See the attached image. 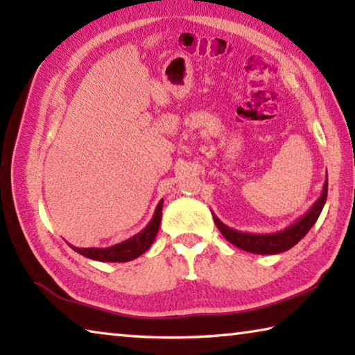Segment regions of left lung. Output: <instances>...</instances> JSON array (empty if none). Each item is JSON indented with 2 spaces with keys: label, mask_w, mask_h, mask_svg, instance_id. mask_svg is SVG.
I'll return each mask as SVG.
<instances>
[{
  "label": "left lung",
  "mask_w": 355,
  "mask_h": 355,
  "mask_svg": "<svg viewBox=\"0 0 355 355\" xmlns=\"http://www.w3.org/2000/svg\"><path fill=\"white\" fill-rule=\"evenodd\" d=\"M327 199V178L324 182L322 192L311 208L304 216H300L297 220H294L291 225L275 233H248V232H238L235 228H230L225 225L224 222H220L218 216L213 213L214 224L218 225L219 232L222 233L228 243H232L236 248L243 249L250 254L258 255H274L280 254L291 249L293 245H296L300 239L307 235L309 230L315 225V222L320 218V214L324 208V203Z\"/></svg>",
  "instance_id": "obj_1"
}]
</instances>
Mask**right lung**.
Listing matches in <instances>:
<instances>
[{
    "mask_svg": "<svg viewBox=\"0 0 355 355\" xmlns=\"http://www.w3.org/2000/svg\"><path fill=\"white\" fill-rule=\"evenodd\" d=\"M163 202L159 200L158 205L155 208L153 218L150 219L147 227L141 230L139 233H136L135 236H131L125 241L110 245V248H75V245H70L71 249L78 254H81L83 257L91 258V260L95 261H107V263H125V261H131L135 258L141 257L144 252L148 250L150 245L153 244L156 233L159 230V224H161V216H163Z\"/></svg>",
    "mask_w": 355,
    "mask_h": 355,
    "instance_id": "1",
    "label": "right lung"
}]
</instances>
